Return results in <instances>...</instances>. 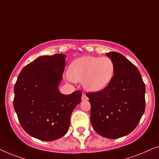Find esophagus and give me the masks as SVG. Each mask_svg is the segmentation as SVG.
<instances>
[{
    "mask_svg": "<svg viewBox=\"0 0 159 159\" xmlns=\"http://www.w3.org/2000/svg\"><path fill=\"white\" fill-rule=\"evenodd\" d=\"M88 99V98L87 97V95L83 93L82 95V101H87Z\"/></svg>",
    "mask_w": 159,
    "mask_h": 159,
    "instance_id": "1",
    "label": "esophagus"
}]
</instances>
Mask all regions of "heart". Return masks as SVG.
I'll list each match as a JSON object with an SVG mask.
<instances>
[{
    "instance_id": "heart-1",
    "label": "heart",
    "mask_w": 159,
    "mask_h": 159,
    "mask_svg": "<svg viewBox=\"0 0 159 159\" xmlns=\"http://www.w3.org/2000/svg\"><path fill=\"white\" fill-rule=\"evenodd\" d=\"M114 72V63L110 58L85 56L71 63L67 75L74 82H82L85 90L96 93L109 84Z\"/></svg>"
}]
</instances>
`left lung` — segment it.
Segmentation results:
<instances>
[{
    "instance_id": "1",
    "label": "left lung",
    "mask_w": 159,
    "mask_h": 159,
    "mask_svg": "<svg viewBox=\"0 0 159 159\" xmlns=\"http://www.w3.org/2000/svg\"><path fill=\"white\" fill-rule=\"evenodd\" d=\"M115 72L103 90L88 93L90 121L100 135L116 139L129 134L138 125L145 108V86L138 69L117 52L106 53Z\"/></svg>"
}]
</instances>
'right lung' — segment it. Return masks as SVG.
<instances>
[{
    "mask_svg": "<svg viewBox=\"0 0 159 159\" xmlns=\"http://www.w3.org/2000/svg\"><path fill=\"white\" fill-rule=\"evenodd\" d=\"M66 56H40L24 67L14 85V107L25 131L43 141L59 139L68 131L71 114L82 92L64 95L58 90Z\"/></svg>",
    "mask_w": 159,
    "mask_h": 159,
    "instance_id": "right-lung-1",
    "label": "right lung"
}]
</instances>
